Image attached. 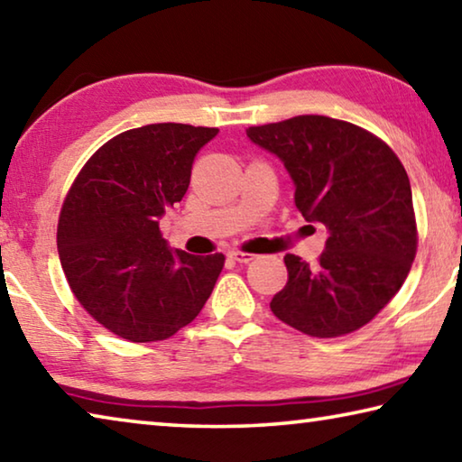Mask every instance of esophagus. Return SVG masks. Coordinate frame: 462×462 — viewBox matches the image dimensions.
Wrapping results in <instances>:
<instances>
[{"label":"esophagus","mask_w":462,"mask_h":462,"mask_svg":"<svg viewBox=\"0 0 462 462\" xmlns=\"http://www.w3.org/2000/svg\"><path fill=\"white\" fill-rule=\"evenodd\" d=\"M232 261H236V263H250V261H254V256L256 254H250V253H242V250H232V253L228 254Z\"/></svg>","instance_id":"obj_1"}]
</instances>
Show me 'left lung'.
Listing matches in <instances>:
<instances>
[{
	"label": "left lung",
	"mask_w": 462,
	"mask_h": 462,
	"mask_svg": "<svg viewBox=\"0 0 462 462\" xmlns=\"http://www.w3.org/2000/svg\"><path fill=\"white\" fill-rule=\"evenodd\" d=\"M275 154L295 187V206L328 230L316 264L287 254V285L271 311L319 338L355 332L387 306L416 256L408 173L395 152L355 124L295 116L246 130Z\"/></svg>",
	"instance_id": "8db88e82"
}]
</instances>
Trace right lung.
Listing matches in <instances>:
<instances>
[{"instance_id": "add662e5", "label": "right lung", "mask_w": 462, "mask_h": 462, "mask_svg": "<svg viewBox=\"0 0 462 462\" xmlns=\"http://www.w3.org/2000/svg\"><path fill=\"white\" fill-rule=\"evenodd\" d=\"M217 128L148 124L91 156L62 203L57 248L81 306L109 332L154 342L193 322L224 254L171 248L159 220L189 187L195 154Z\"/></svg>"}]
</instances>
